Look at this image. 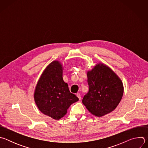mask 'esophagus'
I'll return each instance as SVG.
<instances>
[{
  "instance_id": "1",
  "label": "esophagus",
  "mask_w": 148,
  "mask_h": 148,
  "mask_svg": "<svg viewBox=\"0 0 148 148\" xmlns=\"http://www.w3.org/2000/svg\"><path fill=\"white\" fill-rule=\"evenodd\" d=\"M77 97L79 98V99H81V95H80L79 93H77Z\"/></svg>"
}]
</instances>
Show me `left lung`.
Here are the masks:
<instances>
[{
    "label": "left lung",
    "mask_w": 148,
    "mask_h": 148,
    "mask_svg": "<svg viewBox=\"0 0 148 148\" xmlns=\"http://www.w3.org/2000/svg\"><path fill=\"white\" fill-rule=\"evenodd\" d=\"M89 91L82 103L97 116H102L114 111L123 94V84L118 75L106 65L97 64L87 72Z\"/></svg>",
    "instance_id": "left-lung-1"
}]
</instances>
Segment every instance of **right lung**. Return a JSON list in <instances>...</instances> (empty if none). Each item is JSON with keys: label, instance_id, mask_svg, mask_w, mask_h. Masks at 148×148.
Masks as SVG:
<instances>
[{"label": "right lung", "instance_id": "1", "mask_svg": "<svg viewBox=\"0 0 148 148\" xmlns=\"http://www.w3.org/2000/svg\"><path fill=\"white\" fill-rule=\"evenodd\" d=\"M34 98L39 110L54 119L64 116L70 105L78 101L63 81L62 65L58 61L51 62L41 74Z\"/></svg>", "mask_w": 148, "mask_h": 148}]
</instances>
